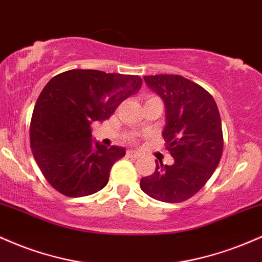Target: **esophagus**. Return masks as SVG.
I'll list each match as a JSON object with an SVG mask.
<instances>
[{
  "label": "esophagus",
  "instance_id": "1",
  "mask_svg": "<svg viewBox=\"0 0 262 262\" xmlns=\"http://www.w3.org/2000/svg\"><path fill=\"white\" fill-rule=\"evenodd\" d=\"M126 156H127V157H130V158H139L140 154H139V152H136V151H132V149H128V151L126 152Z\"/></svg>",
  "mask_w": 262,
  "mask_h": 262
}]
</instances>
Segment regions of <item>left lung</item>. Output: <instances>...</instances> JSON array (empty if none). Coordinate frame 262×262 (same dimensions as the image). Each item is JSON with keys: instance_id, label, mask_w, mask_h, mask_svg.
<instances>
[{"instance_id": "1", "label": "left lung", "mask_w": 262, "mask_h": 262, "mask_svg": "<svg viewBox=\"0 0 262 262\" xmlns=\"http://www.w3.org/2000/svg\"><path fill=\"white\" fill-rule=\"evenodd\" d=\"M143 79L166 105L162 135L174 163L156 161L155 172L141 179L140 187L156 201L184 202L205 186L222 158L224 139L218 106L204 88L182 75Z\"/></svg>"}]
</instances>
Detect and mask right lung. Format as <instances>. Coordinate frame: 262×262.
<instances>
[{
	"mask_svg": "<svg viewBox=\"0 0 262 262\" xmlns=\"http://www.w3.org/2000/svg\"><path fill=\"white\" fill-rule=\"evenodd\" d=\"M139 75L72 69L53 76L38 96L29 143L44 178L63 195L85 196L107 184L125 148L94 143L92 123L104 121L141 89Z\"/></svg>",
	"mask_w": 262,
	"mask_h": 262,
	"instance_id": "1",
	"label": "right lung"
}]
</instances>
